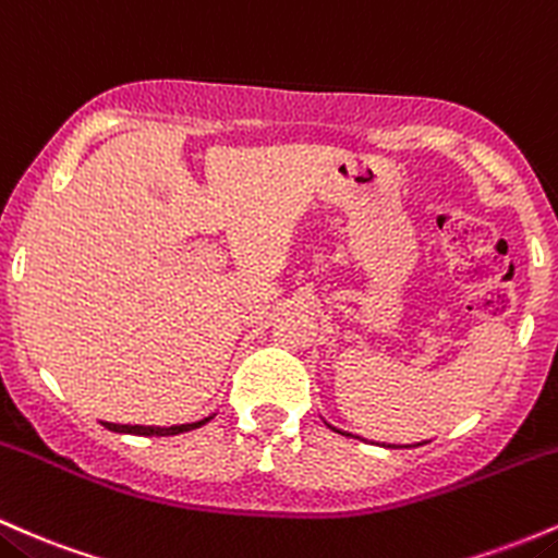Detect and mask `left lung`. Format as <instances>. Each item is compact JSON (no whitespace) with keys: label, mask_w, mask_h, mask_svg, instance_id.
Listing matches in <instances>:
<instances>
[{"label":"left lung","mask_w":558,"mask_h":558,"mask_svg":"<svg viewBox=\"0 0 558 558\" xmlns=\"http://www.w3.org/2000/svg\"><path fill=\"white\" fill-rule=\"evenodd\" d=\"M340 435H345V432H340Z\"/></svg>","instance_id":"8db88e82"}]
</instances>
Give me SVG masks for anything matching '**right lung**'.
<instances>
[{"label":"right lung","instance_id":"right-lung-1","mask_svg":"<svg viewBox=\"0 0 558 558\" xmlns=\"http://www.w3.org/2000/svg\"><path fill=\"white\" fill-rule=\"evenodd\" d=\"M208 418H203V422H195V424H177V427H140V424H110V422H102V427H108L112 432H123V435H144V437H153V435H179V432H190L199 427V424H205Z\"/></svg>","mask_w":558,"mask_h":558}]
</instances>
